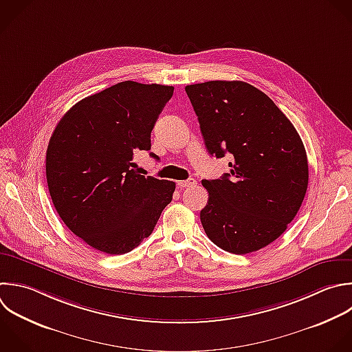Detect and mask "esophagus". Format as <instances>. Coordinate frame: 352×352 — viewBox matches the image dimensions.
<instances>
[{"label": "esophagus", "mask_w": 352, "mask_h": 352, "mask_svg": "<svg viewBox=\"0 0 352 352\" xmlns=\"http://www.w3.org/2000/svg\"><path fill=\"white\" fill-rule=\"evenodd\" d=\"M195 184H197V180H195V179H192V177H190V179H187V180H180V182H177V186H179L180 188L194 187Z\"/></svg>", "instance_id": "1"}]
</instances>
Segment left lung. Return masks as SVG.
<instances>
[{
	"label": "left lung",
	"instance_id": "8db88e82",
	"mask_svg": "<svg viewBox=\"0 0 352 352\" xmlns=\"http://www.w3.org/2000/svg\"><path fill=\"white\" fill-rule=\"evenodd\" d=\"M210 155L232 158L230 173L202 180L201 210L208 238L226 252L246 254L274 242L297 214L308 186L304 144L287 117L243 81L186 87Z\"/></svg>",
	"mask_w": 352,
	"mask_h": 352
}]
</instances>
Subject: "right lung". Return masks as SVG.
I'll return each instance as SVG.
<instances>
[{
	"label": "right lung",
	"mask_w": 352,
	"mask_h": 352,
	"mask_svg": "<svg viewBox=\"0 0 352 352\" xmlns=\"http://www.w3.org/2000/svg\"><path fill=\"white\" fill-rule=\"evenodd\" d=\"M173 89L116 84L76 103L51 136L45 168L54 206L96 250L131 252L153 232L172 201L175 182L139 175L132 160L150 151L151 131Z\"/></svg>",
	"instance_id": "1"
}]
</instances>
